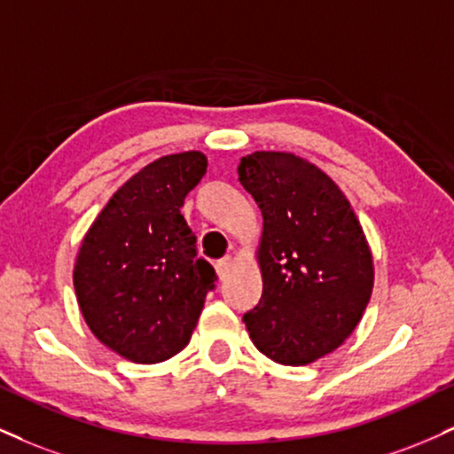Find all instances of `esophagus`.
<instances>
[{
	"label": "esophagus",
	"instance_id": "1",
	"mask_svg": "<svg viewBox=\"0 0 454 454\" xmlns=\"http://www.w3.org/2000/svg\"><path fill=\"white\" fill-rule=\"evenodd\" d=\"M229 270H231V259H229V256H227V259L216 262V273H218V278H221V279L227 278Z\"/></svg>",
	"mask_w": 454,
	"mask_h": 454
}]
</instances>
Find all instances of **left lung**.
Returning a JSON list of instances; mask_svg holds the SVG:
<instances>
[{"instance_id":"left-lung-1","label":"left lung","mask_w":454,"mask_h":454,"mask_svg":"<svg viewBox=\"0 0 454 454\" xmlns=\"http://www.w3.org/2000/svg\"><path fill=\"white\" fill-rule=\"evenodd\" d=\"M238 175L262 215V294L246 330L270 360L307 366L360 324L374 286L371 246L339 184L309 160L254 151Z\"/></svg>"}]
</instances>
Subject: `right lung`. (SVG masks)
Returning <instances> with one entry per match:
<instances>
[{"label":"right lung","instance_id":"1","mask_svg":"<svg viewBox=\"0 0 454 454\" xmlns=\"http://www.w3.org/2000/svg\"><path fill=\"white\" fill-rule=\"evenodd\" d=\"M201 151L164 155L128 178L83 236L73 286L88 328L117 356L158 364L192 339L215 270L195 259L183 201L206 175Z\"/></svg>","mask_w":454,"mask_h":454}]
</instances>
